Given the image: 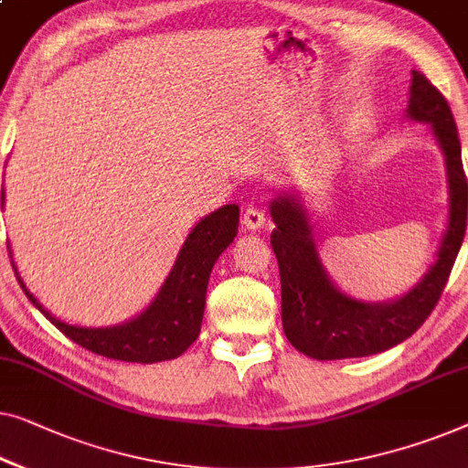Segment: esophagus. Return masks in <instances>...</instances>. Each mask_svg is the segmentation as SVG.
I'll use <instances>...</instances> for the list:
<instances>
[{"instance_id":"esophagus-1","label":"esophagus","mask_w":468,"mask_h":468,"mask_svg":"<svg viewBox=\"0 0 468 468\" xmlns=\"http://www.w3.org/2000/svg\"><path fill=\"white\" fill-rule=\"evenodd\" d=\"M242 226H245V229H249V232H257V229L266 226V215H263L260 208L249 207L245 215H242Z\"/></svg>"}]
</instances>
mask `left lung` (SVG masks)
<instances>
[{"instance_id":"left-lung-1","label":"left lung","mask_w":468,"mask_h":468,"mask_svg":"<svg viewBox=\"0 0 468 468\" xmlns=\"http://www.w3.org/2000/svg\"><path fill=\"white\" fill-rule=\"evenodd\" d=\"M405 118L431 124L443 154L448 181V223L435 253L408 293L388 302H365L342 291L323 266L313 213L297 189H282L270 200L272 242L281 272L282 329L291 346L316 361L369 356L416 334L439 297L463 247L468 211V184L458 128L443 94L420 71H411Z\"/></svg>"}]
</instances>
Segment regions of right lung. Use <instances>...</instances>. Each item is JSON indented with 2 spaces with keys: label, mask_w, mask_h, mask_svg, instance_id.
<instances>
[{
  "label": "right lung",
  "mask_w": 468,
  "mask_h": 468,
  "mask_svg": "<svg viewBox=\"0 0 468 468\" xmlns=\"http://www.w3.org/2000/svg\"><path fill=\"white\" fill-rule=\"evenodd\" d=\"M4 200L5 194L2 189V207ZM239 205H223L196 223L186 236L177 260L154 300L139 314L112 327H82V324L60 321L27 289L15 260H12V268L33 306L71 342L94 355L116 358V361H171L184 355L200 334L211 270L239 234Z\"/></svg>",
  "instance_id": "add662e5"
}]
</instances>
